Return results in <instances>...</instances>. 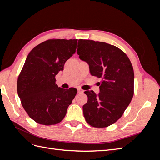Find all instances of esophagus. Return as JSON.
<instances>
[{
	"label": "esophagus",
	"mask_w": 160,
	"mask_h": 160,
	"mask_svg": "<svg viewBox=\"0 0 160 160\" xmlns=\"http://www.w3.org/2000/svg\"><path fill=\"white\" fill-rule=\"evenodd\" d=\"M83 92H84V90H83L82 89H78V93H83Z\"/></svg>",
	"instance_id": "34e87169"
}]
</instances>
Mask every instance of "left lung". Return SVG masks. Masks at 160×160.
I'll return each mask as SVG.
<instances>
[{"label":"left lung","instance_id":"left-lung-1","mask_svg":"<svg viewBox=\"0 0 160 160\" xmlns=\"http://www.w3.org/2000/svg\"><path fill=\"white\" fill-rule=\"evenodd\" d=\"M79 58L89 65L91 75L101 78L100 93H84L88 101L83 106L86 122L94 128H106L123 115L133 96L134 72L125 53L117 47L93 40L79 39Z\"/></svg>","mask_w":160,"mask_h":160}]
</instances>
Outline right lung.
<instances>
[{
    "instance_id": "obj_1",
    "label": "right lung",
    "mask_w": 160,
    "mask_h": 160,
    "mask_svg": "<svg viewBox=\"0 0 160 160\" xmlns=\"http://www.w3.org/2000/svg\"><path fill=\"white\" fill-rule=\"evenodd\" d=\"M77 39H49L28 53L17 80L23 108L35 122L51 125L63 119L77 93L55 84V75L75 52Z\"/></svg>"
}]
</instances>
